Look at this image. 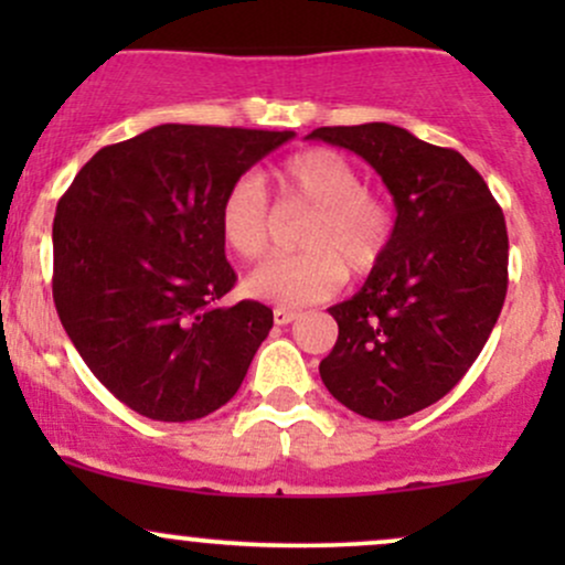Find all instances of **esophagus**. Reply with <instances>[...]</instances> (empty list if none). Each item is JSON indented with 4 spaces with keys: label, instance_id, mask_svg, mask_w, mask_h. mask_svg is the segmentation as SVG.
Masks as SVG:
<instances>
[{
    "label": "esophagus",
    "instance_id": "obj_1",
    "mask_svg": "<svg viewBox=\"0 0 565 565\" xmlns=\"http://www.w3.org/2000/svg\"><path fill=\"white\" fill-rule=\"evenodd\" d=\"M297 316H300L297 310H287V308H276L274 310V321L278 323V327H287V323L295 321Z\"/></svg>",
    "mask_w": 565,
    "mask_h": 565
}]
</instances>
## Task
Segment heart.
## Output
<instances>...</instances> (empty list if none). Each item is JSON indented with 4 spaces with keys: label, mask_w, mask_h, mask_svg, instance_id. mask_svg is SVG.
Instances as JSON below:
<instances>
[{
    "label": "heart",
    "mask_w": 565,
    "mask_h": 565,
    "mask_svg": "<svg viewBox=\"0 0 565 565\" xmlns=\"http://www.w3.org/2000/svg\"><path fill=\"white\" fill-rule=\"evenodd\" d=\"M278 183L284 206L310 210L297 236L302 252L260 265L246 281L252 297L300 308L332 297L345 281V268L355 276L377 268L393 238V212L385 199L364 188L353 161L329 148H310L281 167ZM217 220L233 255L246 263L268 255L276 212L257 174L233 180Z\"/></svg>",
    "instance_id": "obj_1"
}]
</instances>
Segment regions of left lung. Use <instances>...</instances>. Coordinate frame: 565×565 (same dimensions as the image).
I'll return each mask as SVG.
<instances>
[{"instance_id": "left-lung-1", "label": "left lung", "mask_w": 565, "mask_h": 565, "mask_svg": "<svg viewBox=\"0 0 565 565\" xmlns=\"http://www.w3.org/2000/svg\"><path fill=\"white\" fill-rule=\"evenodd\" d=\"M308 140L374 167L395 204L393 238L364 287L329 308L340 334L319 372L327 391L377 423L436 404L478 359L508 295V225L462 153L369 121Z\"/></svg>"}]
</instances>
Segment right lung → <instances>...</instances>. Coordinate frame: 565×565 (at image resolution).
<instances>
[{
	"mask_svg": "<svg viewBox=\"0 0 565 565\" xmlns=\"http://www.w3.org/2000/svg\"><path fill=\"white\" fill-rule=\"evenodd\" d=\"M295 138L242 127L159 125L95 153L53 223V297L84 364L121 404L191 423L236 395L274 310L236 305L220 201Z\"/></svg>",
	"mask_w": 565,
	"mask_h": 565,
	"instance_id": "obj_1",
	"label": "right lung"
}]
</instances>
